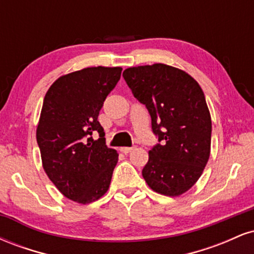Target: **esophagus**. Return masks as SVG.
<instances>
[{"mask_svg": "<svg viewBox=\"0 0 254 254\" xmlns=\"http://www.w3.org/2000/svg\"><path fill=\"white\" fill-rule=\"evenodd\" d=\"M132 149H133V147H122L121 151H122V153H124V154H127V153H130V151Z\"/></svg>", "mask_w": 254, "mask_h": 254, "instance_id": "34e87169", "label": "esophagus"}]
</instances>
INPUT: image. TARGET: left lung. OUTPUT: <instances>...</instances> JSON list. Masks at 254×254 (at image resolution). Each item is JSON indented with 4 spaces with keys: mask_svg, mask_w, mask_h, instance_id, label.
<instances>
[{
    "mask_svg": "<svg viewBox=\"0 0 254 254\" xmlns=\"http://www.w3.org/2000/svg\"><path fill=\"white\" fill-rule=\"evenodd\" d=\"M124 80L151 117L159 142L142 170L153 191L177 197L190 190L210 156L211 117L204 93L188 72L155 63L125 69Z\"/></svg>",
    "mask_w": 254,
    "mask_h": 254,
    "instance_id": "left-lung-1",
    "label": "left lung"
}]
</instances>
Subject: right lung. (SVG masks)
Returning a JSON list of instances; mask_svg holds the SVG:
<instances>
[{"instance_id":"1","label":"right lung","mask_w":254,"mask_h":254,"mask_svg":"<svg viewBox=\"0 0 254 254\" xmlns=\"http://www.w3.org/2000/svg\"><path fill=\"white\" fill-rule=\"evenodd\" d=\"M121 74V66L84 68L58 77L44 98L37 127L43 168L76 203L95 202L110 188L118 153L106 147L98 116Z\"/></svg>"}]
</instances>
